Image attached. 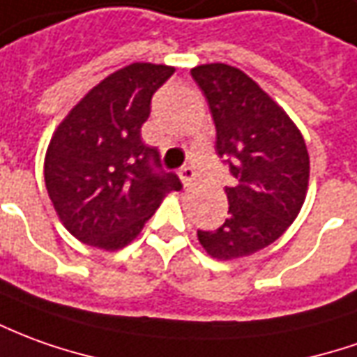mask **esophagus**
I'll list each match as a JSON object with an SVG mask.
<instances>
[{
	"mask_svg": "<svg viewBox=\"0 0 357 357\" xmlns=\"http://www.w3.org/2000/svg\"><path fill=\"white\" fill-rule=\"evenodd\" d=\"M178 174H181V181L184 183V186H190V184H194V181H196V171H194L190 165H184Z\"/></svg>",
	"mask_w": 357,
	"mask_h": 357,
	"instance_id": "obj_1",
	"label": "esophagus"
}]
</instances>
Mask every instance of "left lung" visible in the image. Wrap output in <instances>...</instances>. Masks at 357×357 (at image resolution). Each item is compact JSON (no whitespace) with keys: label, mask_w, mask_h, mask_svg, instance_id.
<instances>
[{"label":"left lung","mask_w":357,"mask_h":357,"mask_svg":"<svg viewBox=\"0 0 357 357\" xmlns=\"http://www.w3.org/2000/svg\"><path fill=\"white\" fill-rule=\"evenodd\" d=\"M210 105L215 151L235 176L225 186L229 218L198 231L210 257H249L280 239L305 202L309 153L286 110L237 68L204 63L190 70Z\"/></svg>","instance_id":"left-lung-1"}]
</instances>
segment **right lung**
<instances>
[{
	"label": "right lung",
	"mask_w": 357,
	"mask_h": 357,
	"mask_svg": "<svg viewBox=\"0 0 357 357\" xmlns=\"http://www.w3.org/2000/svg\"><path fill=\"white\" fill-rule=\"evenodd\" d=\"M171 66L130 63L71 108L50 139L44 183L75 239L105 250L130 245L163 198L183 184L165 173L159 151L142 142L151 97Z\"/></svg>",
	"instance_id": "1"
}]
</instances>
